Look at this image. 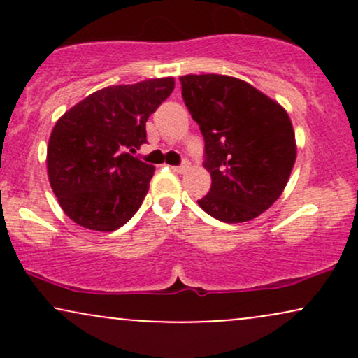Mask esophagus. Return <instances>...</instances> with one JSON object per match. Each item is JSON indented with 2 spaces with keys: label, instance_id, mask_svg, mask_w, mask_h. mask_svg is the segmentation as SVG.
<instances>
[{
  "label": "esophagus",
  "instance_id": "obj_1",
  "mask_svg": "<svg viewBox=\"0 0 358 358\" xmlns=\"http://www.w3.org/2000/svg\"><path fill=\"white\" fill-rule=\"evenodd\" d=\"M188 168H190V163H182V165H178V166H171V170L175 171V173H185V171L188 170Z\"/></svg>",
  "mask_w": 358,
  "mask_h": 358
}]
</instances>
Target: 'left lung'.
Instances as JSON below:
<instances>
[{
	"mask_svg": "<svg viewBox=\"0 0 358 358\" xmlns=\"http://www.w3.org/2000/svg\"><path fill=\"white\" fill-rule=\"evenodd\" d=\"M182 96L205 139L210 192L199 205L213 219H256L279 199L296 162L291 119L261 90L219 73L182 76Z\"/></svg>",
	"mask_w": 358,
	"mask_h": 358,
	"instance_id": "left-lung-1",
	"label": "left lung"
}]
</instances>
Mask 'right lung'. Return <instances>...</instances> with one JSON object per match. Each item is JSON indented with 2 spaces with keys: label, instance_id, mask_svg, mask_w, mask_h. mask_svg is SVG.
<instances>
[{
  "label": "right lung",
  "instance_id": "1",
  "mask_svg": "<svg viewBox=\"0 0 358 358\" xmlns=\"http://www.w3.org/2000/svg\"><path fill=\"white\" fill-rule=\"evenodd\" d=\"M173 89V77L110 85L57 121L47 170L69 219L90 231L113 232L138 212L155 166L131 153L146 143L148 117Z\"/></svg>",
  "mask_w": 358,
  "mask_h": 358
}]
</instances>
